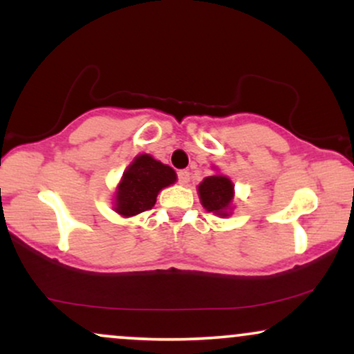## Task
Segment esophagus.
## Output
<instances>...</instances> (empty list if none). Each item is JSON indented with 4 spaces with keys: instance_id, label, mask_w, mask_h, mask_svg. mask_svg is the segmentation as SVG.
Here are the masks:
<instances>
[{
    "instance_id": "34e87169",
    "label": "esophagus",
    "mask_w": 354,
    "mask_h": 354,
    "mask_svg": "<svg viewBox=\"0 0 354 354\" xmlns=\"http://www.w3.org/2000/svg\"><path fill=\"white\" fill-rule=\"evenodd\" d=\"M178 181H180V185H188L189 181V171H186V169H181V171H178Z\"/></svg>"
}]
</instances>
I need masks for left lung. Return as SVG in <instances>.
Returning <instances> with one entry per match:
<instances>
[{
  "label": "left lung",
  "mask_w": 354,
  "mask_h": 354,
  "mask_svg": "<svg viewBox=\"0 0 354 354\" xmlns=\"http://www.w3.org/2000/svg\"><path fill=\"white\" fill-rule=\"evenodd\" d=\"M203 208L218 216H230L231 203L234 198V185L225 174H213L205 178L198 186Z\"/></svg>",
  "instance_id": "1"
}]
</instances>
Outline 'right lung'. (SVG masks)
I'll use <instances>...</instances> for the list:
<instances>
[{
  "label": "right lung",
  "instance_id": "add662e5",
  "mask_svg": "<svg viewBox=\"0 0 354 354\" xmlns=\"http://www.w3.org/2000/svg\"><path fill=\"white\" fill-rule=\"evenodd\" d=\"M176 181V173L168 165L149 154H140L126 168L115 194V211L121 216H136L151 209L156 196L166 186Z\"/></svg>",
  "mask_w": 354,
  "mask_h": 354
}]
</instances>
